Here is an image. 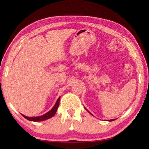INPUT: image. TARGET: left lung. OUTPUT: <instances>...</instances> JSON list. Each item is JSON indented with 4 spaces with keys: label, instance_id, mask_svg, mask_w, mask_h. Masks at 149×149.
I'll use <instances>...</instances> for the list:
<instances>
[{
    "label": "left lung",
    "instance_id": "8db88e82",
    "mask_svg": "<svg viewBox=\"0 0 149 149\" xmlns=\"http://www.w3.org/2000/svg\"><path fill=\"white\" fill-rule=\"evenodd\" d=\"M84 108H85V109H86V111H88V113H90V114H91V115H92V116H93V115H92V114H91V113H90V111H88V109H86V107H84ZM116 120V119H111V120H107V121H109V122H111V121H113V120ZM106 121H107V120H106Z\"/></svg>",
    "mask_w": 149,
    "mask_h": 149
}]
</instances>
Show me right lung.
<instances>
[{"label":"right lung","instance_id":"add662e5","mask_svg":"<svg viewBox=\"0 0 149 149\" xmlns=\"http://www.w3.org/2000/svg\"><path fill=\"white\" fill-rule=\"evenodd\" d=\"M59 100H60V97L58 98V100H57L55 104V105L52 108L50 109L49 112L46 113L44 115L40 116H34V117H29L27 116H25L24 115H21L23 116L25 118H26L27 120H29V121H33V122H41V121H43V120H46L47 119H49L50 118H52L54 115H55L57 110H58V108L59 105Z\"/></svg>","mask_w":149,"mask_h":149}]
</instances>
